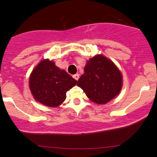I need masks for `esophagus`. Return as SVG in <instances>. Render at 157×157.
<instances>
[{
    "label": "esophagus",
    "instance_id": "esophagus-1",
    "mask_svg": "<svg viewBox=\"0 0 157 157\" xmlns=\"http://www.w3.org/2000/svg\"><path fill=\"white\" fill-rule=\"evenodd\" d=\"M73 77H74V78H75L76 80H78V79H79V77H80V76H79V75H77V74H76V75H73Z\"/></svg>",
    "mask_w": 157,
    "mask_h": 157
}]
</instances>
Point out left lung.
<instances>
[{"label":"left lung","instance_id":"obj_1","mask_svg":"<svg viewBox=\"0 0 157 157\" xmlns=\"http://www.w3.org/2000/svg\"><path fill=\"white\" fill-rule=\"evenodd\" d=\"M77 85L91 101L105 104L120 93L122 75L112 61L97 55L88 61Z\"/></svg>","mask_w":157,"mask_h":157}]
</instances>
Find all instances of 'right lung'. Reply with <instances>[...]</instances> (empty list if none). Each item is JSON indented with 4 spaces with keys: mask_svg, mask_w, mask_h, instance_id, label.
<instances>
[{
    "mask_svg": "<svg viewBox=\"0 0 157 157\" xmlns=\"http://www.w3.org/2000/svg\"><path fill=\"white\" fill-rule=\"evenodd\" d=\"M77 84L64 70H60L55 63L42 60L32 71L29 88L37 101L49 107H57L64 101L66 91Z\"/></svg>",
    "mask_w": 157,
    "mask_h": 157,
    "instance_id": "add662e5",
    "label": "right lung"
}]
</instances>
